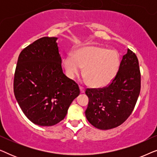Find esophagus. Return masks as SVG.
Listing matches in <instances>:
<instances>
[{
	"label": "esophagus",
	"mask_w": 157,
	"mask_h": 157,
	"mask_svg": "<svg viewBox=\"0 0 157 157\" xmlns=\"http://www.w3.org/2000/svg\"><path fill=\"white\" fill-rule=\"evenodd\" d=\"M80 91H81V93H84L85 92V89L82 86H80Z\"/></svg>",
	"instance_id": "esophagus-1"
}]
</instances>
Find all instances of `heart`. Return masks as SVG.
Returning a JSON list of instances; mask_svg holds the SVG:
<instances>
[{
    "instance_id": "heart-1",
    "label": "heart",
    "mask_w": 157,
    "mask_h": 157,
    "mask_svg": "<svg viewBox=\"0 0 157 157\" xmlns=\"http://www.w3.org/2000/svg\"><path fill=\"white\" fill-rule=\"evenodd\" d=\"M63 67L70 78L78 76L83 68V76L90 86L101 88L111 83L119 71L120 57L117 51L104 47H81L68 56L63 61Z\"/></svg>"
}]
</instances>
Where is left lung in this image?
<instances>
[{
	"mask_svg": "<svg viewBox=\"0 0 157 157\" xmlns=\"http://www.w3.org/2000/svg\"><path fill=\"white\" fill-rule=\"evenodd\" d=\"M141 89L139 61L129 49L123 56L117 76L101 89H87L86 117L94 127L111 129L124 123L134 110Z\"/></svg>",
	"mask_w": 157,
	"mask_h": 157,
	"instance_id": "left-lung-1",
	"label": "left lung"
}]
</instances>
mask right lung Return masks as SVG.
<instances>
[{"mask_svg": "<svg viewBox=\"0 0 157 157\" xmlns=\"http://www.w3.org/2000/svg\"><path fill=\"white\" fill-rule=\"evenodd\" d=\"M56 37H43L21 51L13 81L19 106L36 125L51 126L65 118L80 94L74 81L63 73Z\"/></svg>", "mask_w": 157, "mask_h": 157, "instance_id": "obj_1", "label": "right lung"}]
</instances>
